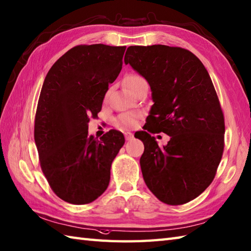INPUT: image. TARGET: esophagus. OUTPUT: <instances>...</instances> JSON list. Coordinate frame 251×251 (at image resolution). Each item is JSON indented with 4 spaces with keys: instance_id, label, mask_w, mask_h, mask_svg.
<instances>
[{
    "instance_id": "obj_1",
    "label": "esophagus",
    "mask_w": 251,
    "mask_h": 251,
    "mask_svg": "<svg viewBox=\"0 0 251 251\" xmlns=\"http://www.w3.org/2000/svg\"><path fill=\"white\" fill-rule=\"evenodd\" d=\"M125 138H126V140H131L132 138H134V135H132L131 132L127 131V132H125Z\"/></svg>"
}]
</instances>
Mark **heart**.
Returning a JSON list of instances; mask_svg holds the SVG:
<instances>
[{"instance_id": "obj_1", "label": "heart", "mask_w": 251, "mask_h": 251, "mask_svg": "<svg viewBox=\"0 0 251 251\" xmlns=\"http://www.w3.org/2000/svg\"><path fill=\"white\" fill-rule=\"evenodd\" d=\"M125 84L127 88L130 92H135L137 88H139L143 85H148L146 78L141 76L140 74L137 73H130L125 77ZM140 114L137 112H127V113H123L116 119V125L122 127H132L136 125L137 120L139 119Z\"/></svg>"}]
</instances>
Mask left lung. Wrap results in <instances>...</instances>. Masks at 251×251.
Masks as SVG:
<instances>
[{"label":"left lung","mask_w":251,"mask_h":251,"mask_svg":"<svg viewBox=\"0 0 251 251\" xmlns=\"http://www.w3.org/2000/svg\"><path fill=\"white\" fill-rule=\"evenodd\" d=\"M125 63L150 84L152 105L140 158L145 182L167 205H183L215 179L225 150V115L211 78L193 52L177 46H129ZM149 132L171 137L159 147Z\"/></svg>","instance_id":"1"}]
</instances>
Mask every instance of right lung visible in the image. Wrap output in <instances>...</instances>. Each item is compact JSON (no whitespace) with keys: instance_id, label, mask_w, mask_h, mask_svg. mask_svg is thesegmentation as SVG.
I'll return each mask as SVG.
<instances>
[{"instance_id":"1","label":"right lung","mask_w":251,"mask_h":251,"mask_svg":"<svg viewBox=\"0 0 251 251\" xmlns=\"http://www.w3.org/2000/svg\"><path fill=\"white\" fill-rule=\"evenodd\" d=\"M126 46L77 45L47 73L37 102L34 141L41 169L52 192L67 202L97 200L110 182V170L125 138L111 129L95 139L90 117L98 115L109 84L122 70Z\"/></svg>"}]
</instances>
